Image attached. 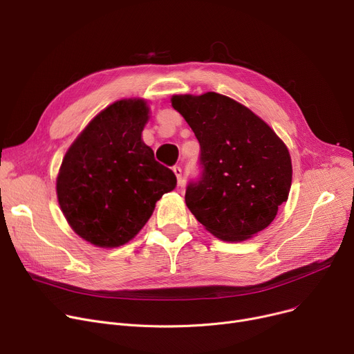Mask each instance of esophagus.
Returning <instances> with one entry per match:
<instances>
[{"instance_id": "1", "label": "esophagus", "mask_w": 354, "mask_h": 354, "mask_svg": "<svg viewBox=\"0 0 354 354\" xmlns=\"http://www.w3.org/2000/svg\"><path fill=\"white\" fill-rule=\"evenodd\" d=\"M174 172H175V175H176L178 185H180V183H182V169H180V166H174Z\"/></svg>"}]
</instances>
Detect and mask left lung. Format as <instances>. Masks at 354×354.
Instances as JSON below:
<instances>
[{"instance_id":"left-lung-1","label":"left lung","mask_w":354,"mask_h":354,"mask_svg":"<svg viewBox=\"0 0 354 354\" xmlns=\"http://www.w3.org/2000/svg\"><path fill=\"white\" fill-rule=\"evenodd\" d=\"M171 102L201 146L202 171L185 194L189 211L212 235L232 243L267 228L291 188L284 142L248 107L218 93Z\"/></svg>"}]
</instances>
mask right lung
<instances>
[{"label":"right lung","instance_id":"obj_1","mask_svg":"<svg viewBox=\"0 0 354 354\" xmlns=\"http://www.w3.org/2000/svg\"><path fill=\"white\" fill-rule=\"evenodd\" d=\"M149 107L142 99L115 102L68 147L57 176V198L68 225L87 243L115 248L129 243L155 203L176 187L142 140Z\"/></svg>","mask_w":354,"mask_h":354}]
</instances>
